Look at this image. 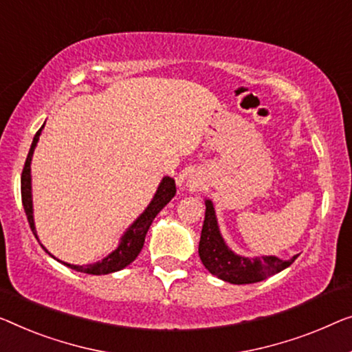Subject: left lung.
<instances>
[{
    "label": "left lung",
    "mask_w": 352,
    "mask_h": 352,
    "mask_svg": "<svg viewBox=\"0 0 352 352\" xmlns=\"http://www.w3.org/2000/svg\"><path fill=\"white\" fill-rule=\"evenodd\" d=\"M199 256L202 264L210 274L219 280L232 283V285H251L265 280L278 272L289 267L297 256L283 261L275 256H261V258H243L228 248L219 234L217 214L212 201H206V219L199 242Z\"/></svg>",
    "instance_id": "8db88e82"
}]
</instances>
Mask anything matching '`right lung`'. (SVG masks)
<instances>
[{
	"label": "right lung",
	"mask_w": 352,
	"mask_h": 352,
	"mask_svg": "<svg viewBox=\"0 0 352 352\" xmlns=\"http://www.w3.org/2000/svg\"><path fill=\"white\" fill-rule=\"evenodd\" d=\"M42 128H44V124L41 126V129L34 135L33 144H31V148L28 151V156H26L23 172H22V202H23L26 218H28L30 228L33 230L36 239H38V234H36V228H34L33 197H31V158H33L36 144H38ZM175 192H177V188H175L174 178L164 177L160 183L158 191H156L155 197L151 199L150 206L146 207L145 212L128 228L122 240H120V245L117 250L112 251L107 258L96 262V264L72 265V264H66V262H63V264L67 265L72 270L83 272V274H88V275H107V274H112V272H118L124 269L126 265H129L131 262L138 258V254L140 253V250H142L144 246L145 235L148 232L155 217L167 206V204L170 202V199L175 196ZM47 253H49V251H47Z\"/></svg>",
	"instance_id": "right-lung-1"
}]
</instances>
